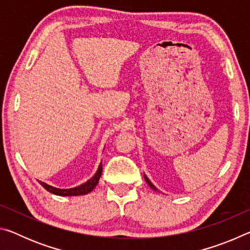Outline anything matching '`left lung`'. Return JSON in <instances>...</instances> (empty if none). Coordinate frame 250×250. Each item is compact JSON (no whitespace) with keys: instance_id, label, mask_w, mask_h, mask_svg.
Returning <instances> with one entry per match:
<instances>
[{"instance_id":"1","label":"left lung","mask_w":250,"mask_h":250,"mask_svg":"<svg viewBox=\"0 0 250 250\" xmlns=\"http://www.w3.org/2000/svg\"><path fill=\"white\" fill-rule=\"evenodd\" d=\"M145 179H146V183H147V185H149V186H150V188H151L152 189H154V191H158V189H156V188H155V186H154L153 184H152V183H151V182H150V180H149V179H147V177H146V176H145Z\"/></svg>"}]
</instances>
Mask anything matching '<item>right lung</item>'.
<instances>
[{
	"label": "right lung",
	"instance_id": "add662e5",
	"mask_svg": "<svg viewBox=\"0 0 250 250\" xmlns=\"http://www.w3.org/2000/svg\"><path fill=\"white\" fill-rule=\"evenodd\" d=\"M101 174H103V164L100 163V166L98 167V171L95 174L94 177H91V179L86 182L84 184H82L80 186H77V188H67V189H61V188H53V186H50L48 184L44 183V182H41L40 183L41 185L43 186L45 189H47L48 192L55 194V195H61V196H75V195H83V194H87L91 192L92 189L96 188V185L98 184V181L100 179Z\"/></svg>",
	"mask_w": 250,
	"mask_h": 250
}]
</instances>
